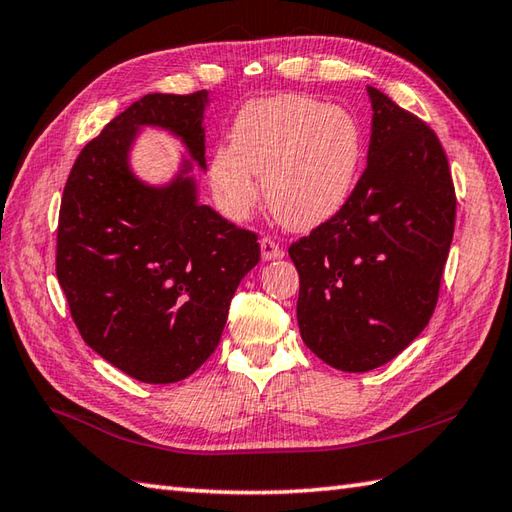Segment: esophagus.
<instances>
[{
	"instance_id": "obj_1",
	"label": "esophagus",
	"mask_w": 512,
	"mask_h": 512,
	"mask_svg": "<svg viewBox=\"0 0 512 512\" xmlns=\"http://www.w3.org/2000/svg\"><path fill=\"white\" fill-rule=\"evenodd\" d=\"M259 248H262V257L266 259V262H270V259L284 257V250H281V246L275 242V239H270V237L259 239Z\"/></svg>"
}]
</instances>
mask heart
<instances>
[{"label":"heart","instance_id":"1","mask_svg":"<svg viewBox=\"0 0 512 512\" xmlns=\"http://www.w3.org/2000/svg\"><path fill=\"white\" fill-rule=\"evenodd\" d=\"M363 158L356 118L323 101L281 94L248 103L231 129V147L215 149L209 178L226 215L242 220L264 198L295 231L328 222L350 200Z\"/></svg>","mask_w":512,"mask_h":512}]
</instances>
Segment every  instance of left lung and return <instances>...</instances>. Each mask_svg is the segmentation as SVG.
Wrapping results in <instances>:
<instances>
[{
	"instance_id": "obj_1",
	"label": "left lung",
	"mask_w": 512,
	"mask_h": 512,
	"mask_svg": "<svg viewBox=\"0 0 512 512\" xmlns=\"http://www.w3.org/2000/svg\"><path fill=\"white\" fill-rule=\"evenodd\" d=\"M367 167L343 209L288 248L301 339L341 372H369L427 328L438 303L455 191L438 136L369 88Z\"/></svg>"
}]
</instances>
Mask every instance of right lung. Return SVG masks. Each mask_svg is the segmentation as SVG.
I'll return each mask as SVG.
<instances>
[{"mask_svg": "<svg viewBox=\"0 0 512 512\" xmlns=\"http://www.w3.org/2000/svg\"><path fill=\"white\" fill-rule=\"evenodd\" d=\"M206 105V90L143 96L81 149L63 189L57 277L72 319L140 383H178L215 352L239 281L259 262L257 235L198 200ZM143 126L167 128L190 154L158 188L128 162Z\"/></svg>", "mask_w": 512, "mask_h": 512, "instance_id": "right-lung-1", "label": "right lung"}]
</instances>
